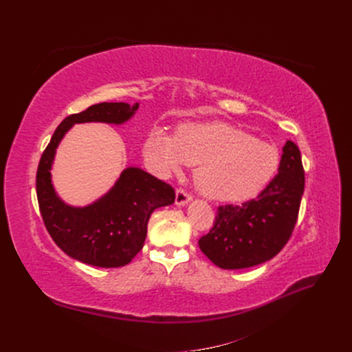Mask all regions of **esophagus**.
<instances>
[{
	"label": "esophagus",
	"mask_w": 352,
	"mask_h": 352,
	"mask_svg": "<svg viewBox=\"0 0 352 352\" xmlns=\"http://www.w3.org/2000/svg\"><path fill=\"white\" fill-rule=\"evenodd\" d=\"M190 199H192V197H190V194H188L185 189H177L176 190V198H175V204L176 206L184 207V206L188 204Z\"/></svg>",
	"instance_id": "34e87169"
}]
</instances>
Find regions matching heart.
Here are the masks:
<instances>
[{
	"label": "heart",
	"instance_id": "b5f03b06",
	"mask_svg": "<svg viewBox=\"0 0 352 352\" xmlns=\"http://www.w3.org/2000/svg\"><path fill=\"white\" fill-rule=\"evenodd\" d=\"M144 154L163 175L197 166L195 185L214 201L239 202L257 197L280 166L278 148L255 140L228 123H188L175 136L155 127L144 144Z\"/></svg>",
	"mask_w": 352,
	"mask_h": 352
}]
</instances>
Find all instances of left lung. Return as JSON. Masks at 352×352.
<instances>
[{"label":"left lung","mask_w":352,"mask_h":352,"mask_svg":"<svg viewBox=\"0 0 352 352\" xmlns=\"http://www.w3.org/2000/svg\"><path fill=\"white\" fill-rule=\"evenodd\" d=\"M304 182L301 153L287 141L279 173L255 199L242 206L219 207L214 226L198 241L201 251L226 270L269 261L292 235Z\"/></svg>","instance_id":"obj_1"}]
</instances>
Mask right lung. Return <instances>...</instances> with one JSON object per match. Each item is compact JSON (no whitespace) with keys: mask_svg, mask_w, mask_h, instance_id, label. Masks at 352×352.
<instances>
[{"mask_svg":"<svg viewBox=\"0 0 352 352\" xmlns=\"http://www.w3.org/2000/svg\"><path fill=\"white\" fill-rule=\"evenodd\" d=\"M138 109V102H100L66 117L39 160L36 195L48 233L69 257L95 267H122L131 263L144 247L153 211L173 204L175 190L140 167H127L107 194L92 204L74 207L56 192L52 163L72 126L91 122L123 124Z\"/></svg>","mask_w":352,"mask_h":352,"instance_id":"obj_1","label":"right lung"}]
</instances>
